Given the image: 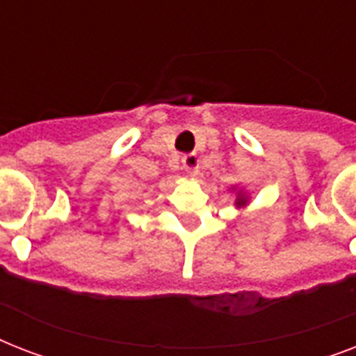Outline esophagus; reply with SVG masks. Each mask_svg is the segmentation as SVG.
<instances>
[{"label": "esophagus", "instance_id": "34e87169", "mask_svg": "<svg viewBox=\"0 0 356 356\" xmlns=\"http://www.w3.org/2000/svg\"><path fill=\"white\" fill-rule=\"evenodd\" d=\"M183 168L188 175H197L200 173V156L195 153H188L183 156Z\"/></svg>", "mask_w": 356, "mask_h": 356}]
</instances>
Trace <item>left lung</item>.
Here are the masks:
<instances>
[{
  "label": "left lung",
  "mask_w": 356,
  "mask_h": 356,
  "mask_svg": "<svg viewBox=\"0 0 356 356\" xmlns=\"http://www.w3.org/2000/svg\"><path fill=\"white\" fill-rule=\"evenodd\" d=\"M245 205H248V195L243 194L242 190H240L236 195V207L240 209V207H245Z\"/></svg>",
  "instance_id": "1"
}]
</instances>
